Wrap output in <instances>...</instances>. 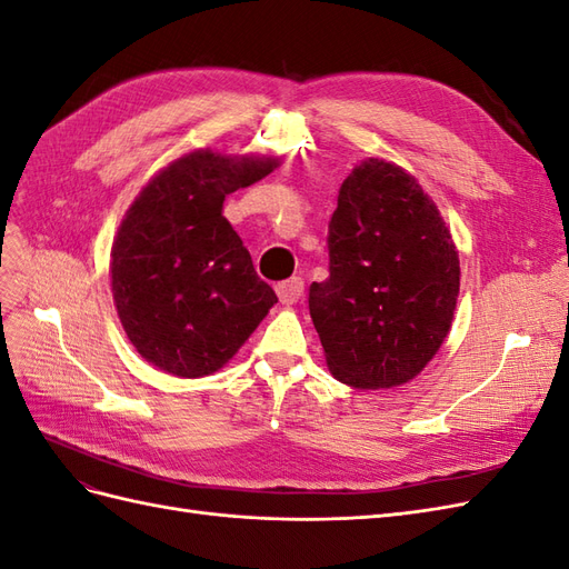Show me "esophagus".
<instances>
[{
  "label": "esophagus",
  "mask_w": 569,
  "mask_h": 569,
  "mask_svg": "<svg viewBox=\"0 0 569 569\" xmlns=\"http://www.w3.org/2000/svg\"><path fill=\"white\" fill-rule=\"evenodd\" d=\"M274 291H278V297H280V301L284 306H291V303H297L303 297V280L295 274V278H289L284 282L274 284Z\"/></svg>",
  "instance_id": "obj_1"
}]
</instances>
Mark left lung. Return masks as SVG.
<instances>
[{"instance_id": "1", "label": "left lung", "mask_w": 569, "mask_h": 569, "mask_svg": "<svg viewBox=\"0 0 569 569\" xmlns=\"http://www.w3.org/2000/svg\"><path fill=\"white\" fill-rule=\"evenodd\" d=\"M327 249L330 278L308 291L327 368L356 389L410 382L449 335L460 289L435 201L403 168L368 159L339 189Z\"/></svg>"}]
</instances>
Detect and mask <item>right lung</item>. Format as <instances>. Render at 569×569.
Here are the masks:
<instances>
[{
  "label": "right lung",
  "instance_id": "1",
  "mask_svg": "<svg viewBox=\"0 0 569 569\" xmlns=\"http://www.w3.org/2000/svg\"><path fill=\"white\" fill-rule=\"evenodd\" d=\"M278 159L199 149L166 166L132 201L111 249V289L132 347L178 377L220 370L278 297L222 216L239 187Z\"/></svg>",
  "mask_w": 569,
  "mask_h": 569
}]
</instances>
